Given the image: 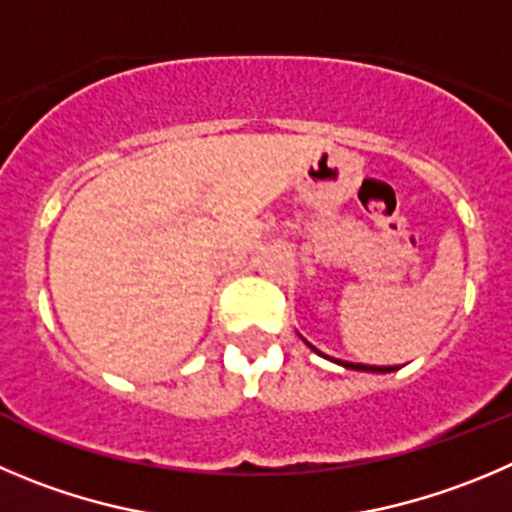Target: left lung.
Segmentation results:
<instances>
[{"label": "left lung", "instance_id": "8db88e82", "mask_svg": "<svg viewBox=\"0 0 512 512\" xmlns=\"http://www.w3.org/2000/svg\"><path fill=\"white\" fill-rule=\"evenodd\" d=\"M303 338V336H300ZM305 341V338H303ZM308 343V341H305ZM308 348L310 351H315L318 353V356H323L321 351H318V348L315 346H310L308 343ZM323 358H328V361H333V364H338V366H343V369H353V371H369V374H389V371H394L396 366H366V364H348V361H338V358H331V356H323Z\"/></svg>", "mask_w": 512, "mask_h": 512}]
</instances>
